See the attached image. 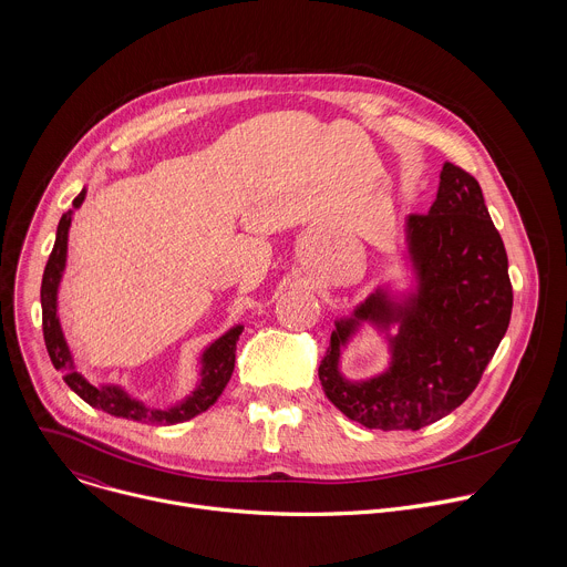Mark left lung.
<instances>
[{
	"label": "left lung",
	"mask_w": 567,
	"mask_h": 567,
	"mask_svg": "<svg viewBox=\"0 0 567 567\" xmlns=\"http://www.w3.org/2000/svg\"><path fill=\"white\" fill-rule=\"evenodd\" d=\"M406 260L413 287H377L334 320L318 368L328 399L365 429L420 431L453 413L509 328L514 293L503 237L480 184L449 161L431 210L406 217ZM365 321L384 334L391 361L383 373L350 382L340 354Z\"/></svg>",
	"instance_id": "1"
}]
</instances>
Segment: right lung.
I'll return each mask as SVG.
<instances>
[{"instance_id":"1","label":"right lung","mask_w":567,"mask_h":567,"mask_svg":"<svg viewBox=\"0 0 567 567\" xmlns=\"http://www.w3.org/2000/svg\"><path fill=\"white\" fill-rule=\"evenodd\" d=\"M87 195V188L80 190V195L73 199V208L66 210L60 217L55 245L49 256L44 276H42V330H44V343L47 352L51 357V363L55 370L64 374V383L80 396L87 401L90 406L114 415L123 420L134 422H147V424H182L186 420H193L195 415L208 411L217 396L224 392L233 368H235V346L239 341L245 326H233L228 332H224L219 339H215L199 357V381L190 394H186L182 401L173 403L168 409H150L136 396H132L123 385L118 383H94L85 379L75 370L71 348L64 339L60 316H58V289L64 276L66 267V241H69V228L73 219V210L83 206Z\"/></svg>"}]
</instances>
